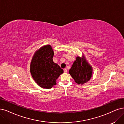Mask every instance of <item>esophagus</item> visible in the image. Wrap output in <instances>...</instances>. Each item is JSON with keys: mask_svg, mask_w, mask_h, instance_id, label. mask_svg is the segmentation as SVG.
<instances>
[{"mask_svg": "<svg viewBox=\"0 0 124 124\" xmlns=\"http://www.w3.org/2000/svg\"><path fill=\"white\" fill-rule=\"evenodd\" d=\"M64 72L65 73H66L67 72V70L66 68H64Z\"/></svg>", "mask_w": 124, "mask_h": 124, "instance_id": "1", "label": "esophagus"}]
</instances>
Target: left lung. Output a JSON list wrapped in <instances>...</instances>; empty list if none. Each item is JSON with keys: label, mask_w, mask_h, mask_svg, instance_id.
Returning a JSON list of instances; mask_svg holds the SVG:
<instances>
[{"label": "left lung", "mask_w": 124, "mask_h": 124, "mask_svg": "<svg viewBox=\"0 0 124 124\" xmlns=\"http://www.w3.org/2000/svg\"><path fill=\"white\" fill-rule=\"evenodd\" d=\"M69 73L76 83L83 85L91 79L93 68L85 59L84 56L82 58L78 56L73 63Z\"/></svg>", "instance_id": "left-lung-1"}]
</instances>
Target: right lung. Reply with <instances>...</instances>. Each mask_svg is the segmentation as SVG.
I'll return each instance as SVG.
<instances>
[{
  "label": "right lung",
  "instance_id": "obj_1",
  "mask_svg": "<svg viewBox=\"0 0 124 124\" xmlns=\"http://www.w3.org/2000/svg\"><path fill=\"white\" fill-rule=\"evenodd\" d=\"M54 54L51 46H43L35 53L31 62V75L36 83L43 88H52L63 73V70L54 62Z\"/></svg>",
  "mask_w": 124,
  "mask_h": 124
}]
</instances>
